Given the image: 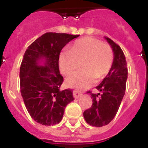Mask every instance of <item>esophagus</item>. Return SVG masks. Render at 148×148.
Wrapping results in <instances>:
<instances>
[{"label":"esophagus","mask_w":148,"mask_h":148,"mask_svg":"<svg viewBox=\"0 0 148 148\" xmlns=\"http://www.w3.org/2000/svg\"><path fill=\"white\" fill-rule=\"evenodd\" d=\"M73 95H74V98H77V97H79L81 96V94L80 92H78L77 90H74V91H73Z\"/></svg>","instance_id":"obj_1"}]
</instances>
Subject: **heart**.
Wrapping results in <instances>:
<instances>
[{"instance_id":"b5f03b06","label":"heart","mask_w":148,"mask_h":148,"mask_svg":"<svg viewBox=\"0 0 148 148\" xmlns=\"http://www.w3.org/2000/svg\"><path fill=\"white\" fill-rule=\"evenodd\" d=\"M61 73L70 75L81 63V71L68 77L66 85L84 89L110 72L114 63V52L110 45L99 39L86 37L76 40L70 50H63L59 55Z\"/></svg>"}]
</instances>
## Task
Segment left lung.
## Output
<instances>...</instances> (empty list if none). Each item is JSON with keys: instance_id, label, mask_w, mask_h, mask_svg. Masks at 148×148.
Returning <instances> with one entry per match:
<instances>
[{"instance_id": "1", "label": "left lung", "mask_w": 148, "mask_h": 148, "mask_svg": "<svg viewBox=\"0 0 148 148\" xmlns=\"http://www.w3.org/2000/svg\"><path fill=\"white\" fill-rule=\"evenodd\" d=\"M105 39L114 51V63L108 75L96 89L98 94H90L93 103L91 108L84 111L86 122L93 127H102L110 123L119 109L125 94L127 79V67L124 53L119 45L110 38Z\"/></svg>"}]
</instances>
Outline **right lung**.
Here are the masks:
<instances>
[{"mask_svg": "<svg viewBox=\"0 0 148 148\" xmlns=\"http://www.w3.org/2000/svg\"><path fill=\"white\" fill-rule=\"evenodd\" d=\"M80 35L48 32L31 44L20 67L21 93L27 110L36 122L51 126L60 123L67 104L74 101L71 89L60 88L64 77L58 59L62 48ZM45 59V66L39 60Z\"/></svg>", "mask_w": 148, "mask_h": 148, "instance_id": "1", "label": "right lung"}]
</instances>
